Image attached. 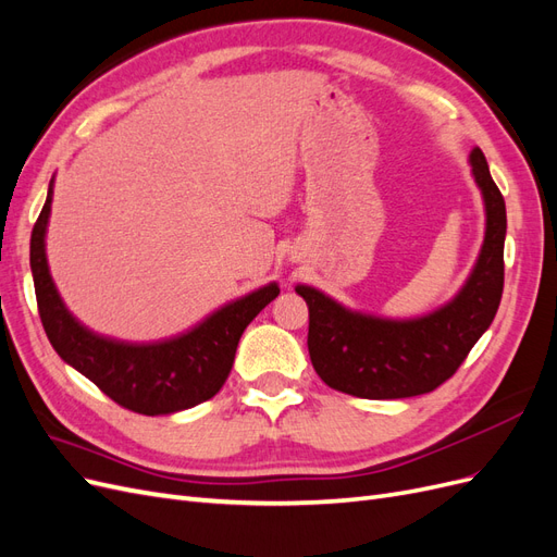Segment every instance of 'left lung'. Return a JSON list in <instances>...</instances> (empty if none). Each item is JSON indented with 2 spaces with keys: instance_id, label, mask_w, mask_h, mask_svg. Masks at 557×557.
Instances as JSON below:
<instances>
[{
  "instance_id": "obj_1",
  "label": "left lung",
  "mask_w": 557,
  "mask_h": 557,
  "mask_svg": "<svg viewBox=\"0 0 557 557\" xmlns=\"http://www.w3.org/2000/svg\"><path fill=\"white\" fill-rule=\"evenodd\" d=\"M471 172L485 199V239L460 295L425 318L385 320L346 311L309 285L297 295L309 307V356L315 374L334 391L364 399L425 395L448 381L491 327L504 290L507 207L481 148Z\"/></svg>"
}]
</instances>
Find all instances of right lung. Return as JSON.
Returning a JSON list of instances; mask_svg holds the SVG:
<instances>
[{"label":"right lung","instance_id":"add662e5","mask_svg":"<svg viewBox=\"0 0 557 557\" xmlns=\"http://www.w3.org/2000/svg\"><path fill=\"white\" fill-rule=\"evenodd\" d=\"M50 199H53V183L32 230L29 267L35 276L41 325L58 356L90 379L107 397L134 413H174L211 399L230 376L244 330L269 301L278 297V285L269 283L232 301L193 332L170 342L132 346L104 339L76 323L74 315L64 309L48 274L44 237Z\"/></svg>","mask_w":557,"mask_h":557}]
</instances>
